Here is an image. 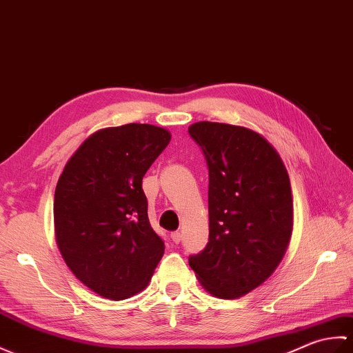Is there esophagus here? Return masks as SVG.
<instances>
[{"mask_svg": "<svg viewBox=\"0 0 353 353\" xmlns=\"http://www.w3.org/2000/svg\"><path fill=\"white\" fill-rule=\"evenodd\" d=\"M170 239H172V241L176 243V245H178V243L181 241V232H179V231H174V232H170Z\"/></svg>", "mask_w": 353, "mask_h": 353, "instance_id": "34e87169", "label": "esophagus"}]
</instances>
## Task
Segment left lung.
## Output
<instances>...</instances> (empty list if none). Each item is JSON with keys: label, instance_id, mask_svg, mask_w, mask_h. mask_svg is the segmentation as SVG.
<instances>
[{"label": "left lung", "instance_id": "obj_1", "mask_svg": "<svg viewBox=\"0 0 353 353\" xmlns=\"http://www.w3.org/2000/svg\"><path fill=\"white\" fill-rule=\"evenodd\" d=\"M189 134L208 166L210 219L207 246L189 264L207 292L234 299L283 260L293 226L290 178L275 148L252 130L196 122Z\"/></svg>", "mask_w": 353, "mask_h": 353}]
</instances>
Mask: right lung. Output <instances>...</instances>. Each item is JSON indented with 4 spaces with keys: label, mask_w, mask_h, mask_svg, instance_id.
Segmentation results:
<instances>
[{
    "label": "right lung",
    "mask_w": 353,
    "mask_h": 353,
    "mask_svg": "<svg viewBox=\"0 0 353 353\" xmlns=\"http://www.w3.org/2000/svg\"><path fill=\"white\" fill-rule=\"evenodd\" d=\"M170 132L150 123L99 130L66 163L54 194L56 240L74 275L122 301L143 290L164 254L142 179Z\"/></svg>",
    "instance_id": "obj_1"
}]
</instances>
